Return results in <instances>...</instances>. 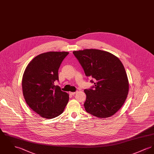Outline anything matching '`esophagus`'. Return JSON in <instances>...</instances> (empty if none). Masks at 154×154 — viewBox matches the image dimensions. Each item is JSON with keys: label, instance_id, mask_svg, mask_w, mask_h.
Wrapping results in <instances>:
<instances>
[{"label": "esophagus", "instance_id": "esophagus-1", "mask_svg": "<svg viewBox=\"0 0 154 154\" xmlns=\"http://www.w3.org/2000/svg\"><path fill=\"white\" fill-rule=\"evenodd\" d=\"M75 93H76V92H69V94H71V95H74Z\"/></svg>", "mask_w": 154, "mask_h": 154}]
</instances>
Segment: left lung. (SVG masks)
I'll list each match as a JSON object with an SVG mask.
<instances>
[{
  "instance_id": "obj_1",
  "label": "left lung",
  "mask_w": 154,
  "mask_h": 154,
  "mask_svg": "<svg viewBox=\"0 0 154 154\" xmlns=\"http://www.w3.org/2000/svg\"><path fill=\"white\" fill-rule=\"evenodd\" d=\"M73 54L94 86L84 90L86 112L99 118L114 115L125 102L129 89L123 63L109 52L96 49L75 51Z\"/></svg>"
}]
</instances>
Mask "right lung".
Here are the masks:
<instances>
[{
  "instance_id": "obj_1",
  "label": "right lung",
  "mask_w": 154,
  "mask_h": 154,
  "mask_svg": "<svg viewBox=\"0 0 154 154\" xmlns=\"http://www.w3.org/2000/svg\"><path fill=\"white\" fill-rule=\"evenodd\" d=\"M68 52H47L32 60L22 79L24 99L32 110L45 119H53L63 113L69 94L55 82L59 81L58 69Z\"/></svg>"
}]
</instances>
